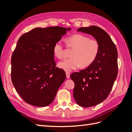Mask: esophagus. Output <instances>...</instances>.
Returning <instances> with one entry per match:
<instances>
[{"instance_id":"esophagus-1","label":"esophagus","mask_w":132,"mask_h":132,"mask_svg":"<svg viewBox=\"0 0 132 132\" xmlns=\"http://www.w3.org/2000/svg\"><path fill=\"white\" fill-rule=\"evenodd\" d=\"M70 73L69 72H68V71H67V72H66V76H67V78L68 79H69L70 78Z\"/></svg>"}]
</instances>
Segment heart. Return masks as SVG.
Listing matches in <instances>:
<instances>
[{
  "label": "heart",
  "instance_id": "b5f03b06",
  "mask_svg": "<svg viewBox=\"0 0 132 132\" xmlns=\"http://www.w3.org/2000/svg\"><path fill=\"white\" fill-rule=\"evenodd\" d=\"M67 47L73 49L70 58L58 63V67L65 71H71L79 67H87L93 64L96 59L100 50L98 42L94 39L82 34H75L66 39ZM54 56L58 59H62L64 55V50L61 41L55 42L53 47Z\"/></svg>",
  "mask_w": 132,
  "mask_h": 132
}]
</instances>
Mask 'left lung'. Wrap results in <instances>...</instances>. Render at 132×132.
<instances>
[{"instance_id":"8db88e82","label":"left lung","mask_w":132,"mask_h":132,"mask_svg":"<svg viewBox=\"0 0 132 132\" xmlns=\"http://www.w3.org/2000/svg\"><path fill=\"white\" fill-rule=\"evenodd\" d=\"M78 31L90 34L100 46L95 62L85 69L71 74L73 96L83 107L97 105L107 98L118 74L117 50L110 36L96 26L80 27Z\"/></svg>"}]
</instances>
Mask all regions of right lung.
I'll list each match as a JSON object with an SVG mask.
<instances>
[{
	"label": "right lung",
	"mask_w": 132,
	"mask_h": 132,
	"mask_svg": "<svg viewBox=\"0 0 132 132\" xmlns=\"http://www.w3.org/2000/svg\"><path fill=\"white\" fill-rule=\"evenodd\" d=\"M70 28H35L20 37L11 57V81L21 97L34 106L52 102L66 78L55 67L53 47Z\"/></svg>",
	"instance_id": "obj_1"
}]
</instances>
